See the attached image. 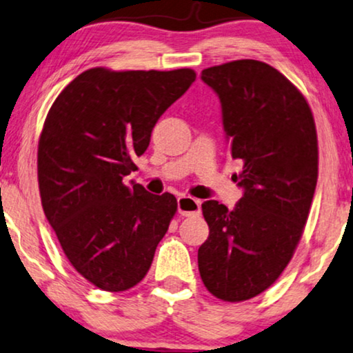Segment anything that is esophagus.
Wrapping results in <instances>:
<instances>
[{"mask_svg": "<svg viewBox=\"0 0 353 353\" xmlns=\"http://www.w3.org/2000/svg\"><path fill=\"white\" fill-rule=\"evenodd\" d=\"M178 212L183 216H192L201 214V201L190 196L178 197Z\"/></svg>", "mask_w": 353, "mask_h": 353, "instance_id": "esophagus-1", "label": "esophagus"}]
</instances>
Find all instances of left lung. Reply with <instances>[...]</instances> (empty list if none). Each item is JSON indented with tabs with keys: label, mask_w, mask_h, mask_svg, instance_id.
Instances as JSON below:
<instances>
[{
	"label": "left lung",
	"mask_w": 353,
	"mask_h": 353,
	"mask_svg": "<svg viewBox=\"0 0 353 353\" xmlns=\"http://www.w3.org/2000/svg\"><path fill=\"white\" fill-rule=\"evenodd\" d=\"M201 79L220 98L244 194L233 210L202 204L210 231L197 263L212 296L243 302L276 281L302 238L318 180L315 120L301 91L265 62L231 61Z\"/></svg>",
	"instance_id": "obj_1"
}]
</instances>
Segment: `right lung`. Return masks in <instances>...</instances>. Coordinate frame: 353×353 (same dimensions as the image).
I'll list each match as a JSON object with an SVG mask.
<instances>
[{"label":"right lung","instance_id":"right-lung-1","mask_svg":"<svg viewBox=\"0 0 353 353\" xmlns=\"http://www.w3.org/2000/svg\"><path fill=\"white\" fill-rule=\"evenodd\" d=\"M196 80L192 69L85 70L52 103L38 141V186L50 225L77 272L120 292L151 268L176 212L123 178L138 170L157 120Z\"/></svg>","mask_w":353,"mask_h":353}]
</instances>
